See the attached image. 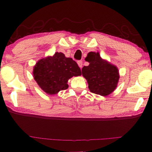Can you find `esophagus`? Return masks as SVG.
Wrapping results in <instances>:
<instances>
[{"label": "esophagus", "instance_id": "34e87169", "mask_svg": "<svg viewBox=\"0 0 152 152\" xmlns=\"http://www.w3.org/2000/svg\"><path fill=\"white\" fill-rule=\"evenodd\" d=\"M77 64H78V65L79 66L80 68H82V61L79 60V61H77Z\"/></svg>", "mask_w": 152, "mask_h": 152}]
</instances>
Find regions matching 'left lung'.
Here are the masks:
<instances>
[{
    "instance_id": "8db88e82",
    "label": "left lung",
    "mask_w": 152,
    "mask_h": 152,
    "mask_svg": "<svg viewBox=\"0 0 152 152\" xmlns=\"http://www.w3.org/2000/svg\"><path fill=\"white\" fill-rule=\"evenodd\" d=\"M85 60L89 65L82 68V74L87 80L91 92L107 96L114 91L119 79L117 67L102 60L99 53H88Z\"/></svg>"
}]
</instances>
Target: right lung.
Masks as SVG:
<instances>
[{"label": "right lung", "mask_w": 152, "mask_h": 152, "mask_svg": "<svg viewBox=\"0 0 152 152\" xmlns=\"http://www.w3.org/2000/svg\"><path fill=\"white\" fill-rule=\"evenodd\" d=\"M81 75L75 61L56 52L52 57L40 60L33 69V77L38 85L49 94H55L68 88V79Z\"/></svg>", "instance_id": "right-lung-1"}]
</instances>
